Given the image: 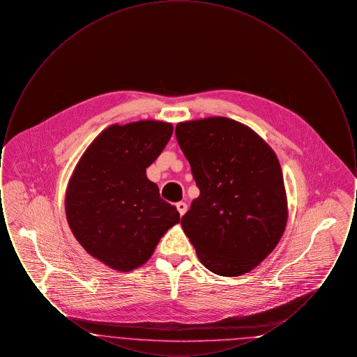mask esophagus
<instances>
[{"mask_svg": "<svg viewBox=\"0 0 357 357\" xmlns=\"http://www.w3.org/2000/svg\"><path fill=\"white\" fill-rule=\"evenodd\" d=\"M176 208H178V211H179V214H181V217H182L187 211V204H185V202H178V204H176Z\"/></svg>", "mask_w": 357, "mask_h": 357, "instance_id": "obj_1", "label": "esophagus"}]
</instances>
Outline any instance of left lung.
I'll return each instance as SVG.
<instances>
[{
    "mask_svg": "<svg viewBox=\"0 0 357 357\" xmlns=\"http://www.w3.org/2000/svg\"><path fill=\"white\" fill-rule=\"evenodd\" d=\"M176 140L199 197L182 227L210 272H250L282 237L287 194L280 162L249 127L227 118L179 123Z\"/></svg>",
    "mask_w": 357,
    "mask_h": 357,
    "instance_id": "obj_1",
    "label": "left lung"
}]
</instances>
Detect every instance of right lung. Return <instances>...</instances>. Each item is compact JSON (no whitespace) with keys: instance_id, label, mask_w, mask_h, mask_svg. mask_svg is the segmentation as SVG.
I'll return each mask as SVG.
<instances>
[{"instance_id":"obj_1","label":"right lung","mask_w":357,"mask_h":357,"mask_svg":"<svg viewBox=\"0 0 357 357\" xmlns=\"http://www.w3.org/2000/svg\"><path fill=\"white\" fill-rule=\"evenodd\" d=\"M172 135L170 123L142 120L104 130L69 181L66 213L85 250L120 272L146 264L163 234L181 221L146 169Z\"/></svg>"}]
</instances>
